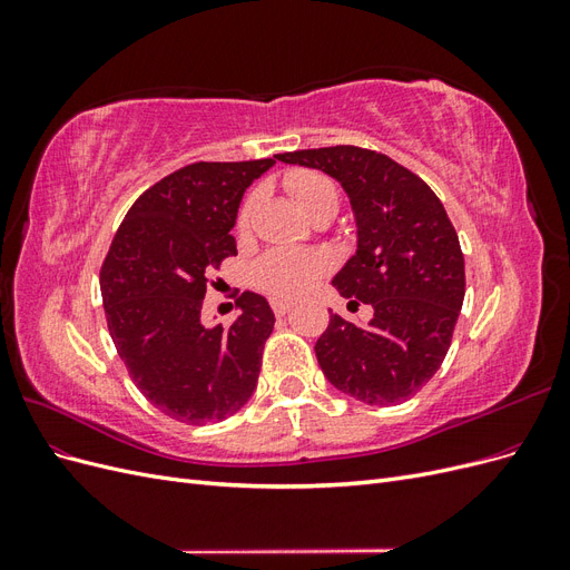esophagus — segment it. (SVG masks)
<instances>
[{
  "label": "esophagus",
  "mask_w": 570,
  "mask_h": 570,
  "mask_svg": "<svg viewBox=\"0 0 570 570\" xmlns=\"http://www.w3.org/2000/svg\"><path fill=\"white\" fill-rule=\"evenodd\" d=\"M271 306L275 316H285L289 312V302H283V299H271Z\"/></svg>",
  "instance_id": "34e87169"
}]
</instances>
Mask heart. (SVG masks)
Masks as SVG:
<instances>
[{"label": "heart", "mask_w": 570, "mask_h": 570, "mask_svg": "<svg viewBox=\"0 0 570 570\" xmlns=\"http://www.w3.org/2000/svg\"><path fill=\"white\" fill-rule=\"evenodd\" d=\"M285 185L308 216L321 209V206H337L335 185L325 176L316 174V170H295V174L287 176ZM252 209L254 197L245 202L243 212L237 216L239 233L247 230ZM327 268H331V264H327V258L321 252L278 247L256 258L252 278L275 299H297L306 295L308 289H314V285L323 278Z\"/></svg>", "instance_id": "1"}]
</instances>
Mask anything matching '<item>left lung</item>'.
Wrapping results in <instances>:
<instances>
[{"label": "left lung", "mask_w": 570, "mask_h": 570, "mask_svg": "<svg viewBox=\"0 0 570 570\" xmlns=\"http://www.w3.org/2000/svg\"><path fill=\"white\" fill-rule=\"evenodd\" d=\"M283 164L323 170L350 197L356 252L333 278L350 308L331 314L316 342L327 383L368 406H392L438 373L465 295L463 254L442 202L416 174L385 154L352 145L287 151Z\"/></svg>", "instance_id": "8db88e82"}]
</instances>
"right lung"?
Listing matches in <instances>:
<instances>
[{
    "label": "right lung",
    "mask_w": 570,
    "mask_h": 570,
    "mask_svg": "<svg viewBox=\"0 0 570 570\" xmlns=\"http://www.w3.org/2000/svg\"><path fill=\"white\" fill-rule=\"evenodd\" d=\"M275 159L193 164L137 199L99 273L118 356L147 400L180 423L233 416L256 390L273 331L266 297L245 292L230 325H206V273L237 254L235 228L245 189Z\"/></svg>",
    "instance_id": "add662e5"
}]
</instances>
